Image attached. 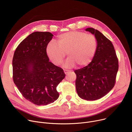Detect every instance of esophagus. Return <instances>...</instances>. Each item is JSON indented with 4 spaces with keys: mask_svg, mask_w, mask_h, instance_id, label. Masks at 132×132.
I'll list each match as a JSON object with an SVG mask.
<instances>
[{
    "mask_svg": "<svg viewBox=\"0 0 132 132\" xmlns=\"http://www.w3.org/2000/svg\"><path fill=\"white\" fill-rule=\"evenodd\" d=\"M64 72H65V73L66 75H67L68 73V72H69V71L68 70H66V69H64Z\"/></svg>",
    "mask_w": 132,
    "mask_h": 132,
    "instance_id": "obj_1",
    "label": "esophagus"
}]
</instances>
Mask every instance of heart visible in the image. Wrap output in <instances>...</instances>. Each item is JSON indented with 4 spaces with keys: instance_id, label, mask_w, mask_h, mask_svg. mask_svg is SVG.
I'll return each mask as SVG.
<instances>
[{
    "instance_id": "1",
    "label": "heart",
    "mask_w": 132,
    "mask_h": 132,
    "mask_svg": "<svg viewBox=\"0 0 132 132\" xmlns=\"http://www.w3.org/2000/svg\"><path fill=\"white\" fill-rule=\"evenodd\" d=\"M98 43L96 37L91 34L73 31L61 34L56 44L50 43L46 53L51 61L56 65H60L67 53L65 64L66 68H82L89 65L95 56Z\"/></svg>"
}]
</instances>
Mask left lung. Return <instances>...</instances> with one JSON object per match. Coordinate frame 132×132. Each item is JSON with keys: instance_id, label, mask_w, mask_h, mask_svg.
<instances>
[{"instance_id": "left-lung-1", "label": "left lung", "mask_w": 132, "mask_h": 132, "mask_svg": "<svg viewBox=\"0 0 132 132\" xmlns=\"http://www.w3.org/2000/svg\"><path fill=\"white\" fill-rule=\"evenodd\" d=\"M86 31L95 34L98 46L91 62L87 66L75 70L76 87L82 99H99L114 87L119 69V61L112 42L100 31L89 28Z\"/></svg>"}]
</instances>
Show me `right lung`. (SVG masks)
Masks as SVG:
<instances>
[{
	"label": "right lung",
	"instance_id": "obj_1",
	"mask_svg": "<svg viewBox=\"0 0 132 132\" xmlns=\"http://www.w3.org/2000/svg\"><path fill=\"white\" fill-rule=\"evenodd\" d=\"M53 35L35 32L16 47L12 60L13 82L23 97L37 105L57 100L56 87L65 78L63 69L49 62L46 47Z\"/></svg>",
	"mask_w": 132,
	"mask_h": 132
}]
</instances>
